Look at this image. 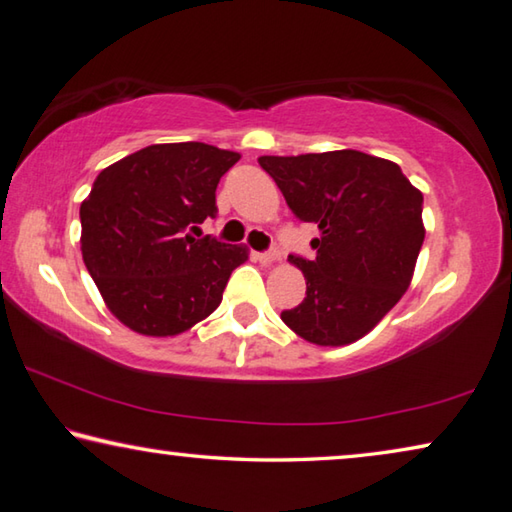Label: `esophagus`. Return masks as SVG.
Returning a JSON list of instances; mask_svg holds the SVG:
<instances>
[{"instance_id": "34e87169", "label": "esophagus", "mask_w": 512, "mask_h": 512, "mask_svg": "<svg viewBox=\"0 0 512 512\" xmlns=\"http://www.w3.org/2000/svg\"><path fill=\"white\" fill-rule=\"evenodd\" d=\"M255 259L259 264H273L280 259V255H277V250H264V253H255Z\"/></svg>"}]
</instances>
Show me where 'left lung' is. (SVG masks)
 Segmentation results:
<instances>
[{"label":"left lung","mask_w":512,"mask_h":512,"mask_svg":"<svg viewBox=\"0 0 512 512\" xmlns=\"http://www.w3.org/2000/svg\"><path fill=\"white\" fill-rule=\"evenodd\" d=\"M288 208L318 224L315 259L291 255L306 297L282 320L322 347L351 345L392 311L421 253L423 194L401 167L358 150L259 156Z\"/></svg>","instance_id":"8db88e82"}]
</instances>
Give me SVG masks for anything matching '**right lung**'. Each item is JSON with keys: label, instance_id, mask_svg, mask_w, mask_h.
I'll return each mask as SVG.
<instances>
[{"label": "right lung", "instance_id": "obj_1", "mask_svg": "<svg viewBox=\"0 0 512 512\" xmlns=\"http://www.w3.org/2000/svg\"><path fill=\"white\" fill-rule=\"evenodd\" d=\"M237 152L206 143L143 147L102 170L80 206L82 259L107 309L136 333L176 336L217 309L246 246L192 237L215 219Z\"/></svg>", "mask_w": 512, "mask_h": 512}]
</instances>
